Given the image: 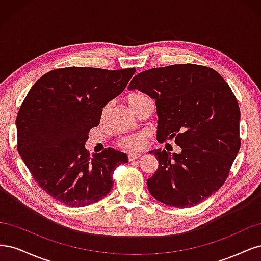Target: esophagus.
<instances>
[{"label":"esophagus","instance_id":"esophagus-1","mask_svg":"<svg viewBox=\"0 0 261 261\" xmlns=\"http://www.w3.org/2000/svg\"><path fill=\"white\" fill-rule=\"evenodd\" d=\"M140 156H141L140 153H130V154H128V160H129V161L137 160V159H139Z\"/></svg>","mask_w":261,"mask_h":261}]
</instances>
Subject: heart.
I'll use <instances>...</instances> for the list:
<instances>
[{"label":"heart","instance_id":"obj_1","mask_svg":"<svg viewBox=\"0 0 261 261\" xmlns=\"http://www.w3.org/2000/svg\"><path fill=\"white\" fill-rule=\"evenodd\" d=\"M149 99L145 93L141 92H135L132 93L127 98V102L129 107L135 111V109L141 103V102ZM110 108H111V105L108 103L103 108H102L101 111V120H105V118L108 116V113L110 111ZM148 137V134L146 132H139L136 134H132V135H126L120 138V140L117 141L118 147H121L122 149L126 150V151H140L143 150L146 146V140Z\"/></svg>","mask_w":261,"mask_h":261}]
</instances>
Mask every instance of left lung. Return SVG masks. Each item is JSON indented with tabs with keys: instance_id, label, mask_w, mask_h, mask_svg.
<instances>
[{
	"instance_id": "left-lung-1",
	"label": "left lung",
	"mask_w": 261,
	"mask_h": 261,
	"mask_svg": "<svg viewBox=\"0 0 261 261\" xmlns=\"http://www.w3.org/2000/svg\"><path fill=\"white\" fill-rule=\"evenodd\" d=\"M129 90L155 100L159 143L174 140L180 153L155 149L159 168L147 186L156 200L189 208L224 184L241 148V111L230 86L215 69L175 64L145 70Z\"/></svg>"
}]
</instances>
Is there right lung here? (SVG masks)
Listing matches in <instances>:
<instances>
[{"instance_id":"right-lung-1","label":"right lung","mask_w":261,"mask_h":261,"mask_svg":"<svg viewBox=\"0 0 261 261\" xmlns=\"http://www.w3.org/2000/svg\"><path fill=\"white\" fill-rule=\"evenodd\" d=\"M136 68L108 70L64 67L44 74L31 87L16 118L17 150L45 193L68 207H86L112 189L125 153L108 148L89 154V130L101 111L121 94Z\"/></svg>"}]
</instances>
